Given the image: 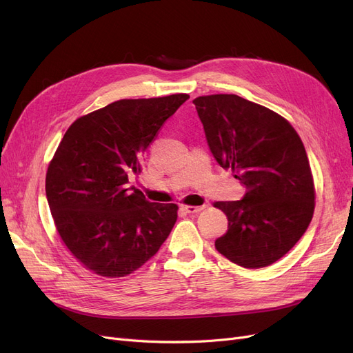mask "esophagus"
I'll return each instance as SVG.
<instances>
[{
	"mask_svg": "<svg viewBox=\"0 0 353 353\" xmlns=\"http://www.w3.org/2000/svg\"><path fill=\"white\" fill-rule=\"evenodd\" d=\"M203 209H205L203 206H181V210L186 212V213H199Z\"/></svg>",
	"mask_w": 353,
	"mask_h": 353,
	"instance_id": "esophagus-1",
	"label": "esophagus"
}]
</instances>
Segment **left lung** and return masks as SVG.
<instances>
[{"mask_svg":"<svg viewBox=\"0 0 353 353\" xmlns=\"http://www.w3.org/2000/svg\"><path fill=\"white\" fill-rule=\"evenodd\" d=\"M193 104L213 157L246 189L240 200L214 203L229 220L214 246L239 266H269L298 243L313 216L303 143L283 117L236 94L197 97Z\"/></svg>","mask_w":353,"mask_h":353,"instance_id":"obj_1","label":"left lung"}]
</instances>
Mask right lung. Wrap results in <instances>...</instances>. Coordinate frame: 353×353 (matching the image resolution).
I'll use <instances>...</instances> for the list:
<instances>
[{"label":"right lung","instance_id":"right-lung-1","mask_svg":"<svg viewBox=\"0 0 353 353\" xmlns=\"http://www.w3.org/2000/svg\"><path fill=\"white\" fill-rule=\"evenodd\" d=\"M189 99L119 100L74 121L47 170L46 193L64 245L87 269L123 277L152 259L176 220L173 203H152L128 176L163 123Z\"/></svg>","mask_w":353,"mask_h":353}]
</instances>
